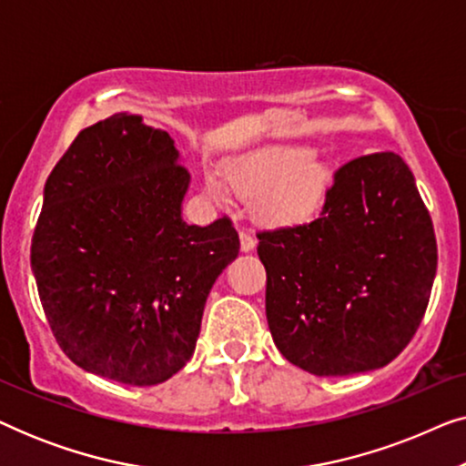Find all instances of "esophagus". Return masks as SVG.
Instances as JSON below:
<instances>
[{
	"instance_id": "esophagus-1",
	"label": "esophagus",
	"mask_w": 466,
	"mask_h": 466,
	"mask_svg": "<svg viewBox=\"0 0 466 466\" xmlns=\"http://www.w3.org/2000/svg\"><path fill=\"white\" fill-rule=\"evenodd\" d=\"M239 241H241V252H250L254 250V246H257V239H254L250 233H241Z\"/></svg>"
}]
</instances>
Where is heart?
Masks as SVG:
<instances>
[{"label": "heart", "mask_w": 466, "mask_h": 466, "mask_svg": "<svg viewBox=\"0 0 466 466\" xmlns=\"http://www.w3.org/2000/svg\"><path fill=\"white\" fill-rule=\"evenodd\" d=\"M308 152L271 148L241 158L227 167L225 184L208 177V195L227 201L228 193L244 201H260L258 218L265 225H290L308 216L327 187V171L320 167L294 171L308 161Z\"/></svg>", "instance_id": "heart-1"}]
</instances>
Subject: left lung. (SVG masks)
<instances>
[{
    "label": "left lung",
    "instance_id": "1",
    "mask_svg": "<svg viewBox=\"0 0 466 466\" xmlns=\"http://www.w3.org/2000/svg\"><path fill=\"white\" fill-rule=\"evenodd\" d=\"M257 238L267 322L292 365L320 378L371 371L416 335L437 273V239L399 155L341 165L316 220Z\"/></svg>",
    "mask_w": 466,
    "mask_h": 466
}]
</instances>
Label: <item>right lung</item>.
Segmentation results:
<instances>
[{
	"instance_id": "obj_1",
	"label": "right lung",
	"mask_w": 466,
	"mask_h": 466,
	"mask_svg": "<svg viewBox=\"0 0 466 466\" xmlns=\"http://www.w3.org/2000/svg\"><path fill=\"white\" fill-rule=\"evenodd\" d=\"M188 182L169 133L127 112L80 131L50 171L31 269L56 343L85 371L155 386L193 356L239 235L227 216L182 220Z\"/></svg>"
}]
</instances>
